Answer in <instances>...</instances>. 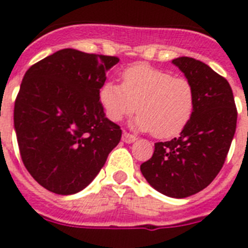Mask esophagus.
Masks as SVG:
<instances>
[{
    "label": "esophagus",
    "mask_w": 248,
    "mask_h": 248,
    "mask_svg": "<svg viewBox=\"0 0 248 248\" xmlns=\"http://www.w3.org/2000/svg\"><path fill=\"white\" fill-rule=\"evenodd\" d=\"M123 141H124V143H134L135 140H137V138H135V135H133V134H129V133H126V131H124V133H123Z\"/></svg>",
    "instance_id": "1"
}]
</instances>
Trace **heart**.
I'll list each match as a JSON object with an SVG mask.
<instances>
[{"label": "heart", "mask_w": 248, "mask_h": 248, "mask_svg": "<svg viewBox=\"0 0 248 248\" xmlns=\"http://www.w3.org/2000/svg\"><path fill=\"white\" fill-rule=\"evenodd\" d=\"M100 100L108 117L119 122L138 108L135 125L157 139L179 135L189 124L195 109V89L185 77L148 64H135L123 73V84L107 82Z\"/></svg>", "instance_id": "1"}]
</instances>
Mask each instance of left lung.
Wrapping results in <instances>:
<instances>
[{"label":"left lung","instance_id":"8db88e82","mask_svg":"<svg viewBox=\"0 0 248 248\" xmlns=\"http://www.w3.org/2000/svg\"><path fill=\"white\" fill-rule=\"evenodd\" d=\"M192 83L196 95L189 124L179 138L155 143L140 170L155 190L184 199L209 186L222 169L236 131L233 93L222 76L190 57L172 61Z\"/></svg>","mask_w":248,"mask_h":248}]
</instances>
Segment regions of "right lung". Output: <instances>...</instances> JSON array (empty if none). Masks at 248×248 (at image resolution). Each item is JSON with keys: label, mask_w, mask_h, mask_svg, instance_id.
I'll return each mask as SVG.
<instances>
[{"label": "right lung", "mask_w": 248, "mask_h": 248, "mask_svg": "<svg viewBox=\"0 0 248 248\" xmlns=\"http://www.w3.org/2000/svg\"><path fill=\"white\" fill-rule=\"evenodd\" d=\"M118 57L65 48L26 72L13 111L19 154L32 177L58 195L83 190L119 144L100 89Z\"/></svg>", "instance_id": "right-lung-1"}]
</instances>
